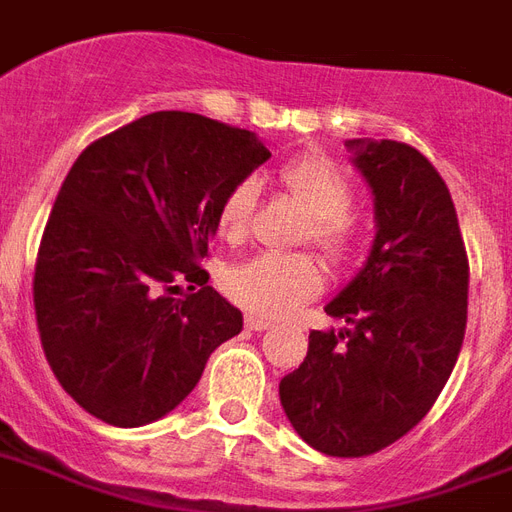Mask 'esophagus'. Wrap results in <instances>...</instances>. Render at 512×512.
<instances>
[{
  "label": "esophagus",
  "instance_id": "34e87169",
  "mask_svg": "<svg viewBox=\"0 0 512 512\" xmlns=\"http://www.w3.org/2000/svg\"><path fill=\"white\" fill-rule=\"evenodd\" d=\"M244 322H247L249 330H255V333H263V330H268V327H271V322H268V319L257 317V314H249Z\"/></svg>",
  "mask_w": 512,
  "mask_h": 512
}]
</instances>
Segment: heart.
Here are the masks:
<instances>
[{"label":"heart","mask_w":512,"mask_h":512,"mask_svg":"<svg viewBox=\"0 0 512 512\" xmlns=\"http://www.w3.org/2000/svg\"><path fill=\"white\" fill-rule=\"evenodd\" d=\"M282 185L292 201L311 217L306 241L330 260H343L349 255L357 239L354 217L349 214L354 187L341 166L322 155H308L282 171ZM255 204V179H241L230 187L217 214L225 239L239 241L247 236ZM225 290L236 303L255 314L284 317L322 290V271L314 257L265 252L233 265L225 276Z\"/></svg>","instance_id":"heart-1"}]
</instances>
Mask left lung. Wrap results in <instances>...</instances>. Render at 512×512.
I'll use <instances>...</instances> for the list:
<instances>
[{"mask_svg":"<svg viewBox=\"0 0 512 512\" xmlns=\"http://www.w3.org/2000/svg\"><path fill=\"white\" fill-rule=\"evenodd\" d=\"M373 193L368 260L325 306L279 400L292 429L327 456H368L419 424L443 392L467 325V252L435 166L403 142L349 139Z\"/></svg>","mask_w":512,"mask_h":512,"instance_id":"1","label":"left lung"}]
</instances>
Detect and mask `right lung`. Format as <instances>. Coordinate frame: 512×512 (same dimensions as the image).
<instances>
[{
	"label": "right lung",
	"mask_w": 512,
	"mask_h": 512,
	"mask_svg": "<svg viewBox=\"0 0 512 512\" xmlns=\"http://www.w3.org/2000/svg\"><path fill=\"white\" fill-rule=\"evenodd\" d=\"M268 158L252 131L195 112H152L80 152L42 233L34 311L83 411L112 427L163 419L241 333V311L198 263L225 193Z\"/></svg>",
	"instance_id": "1"
}]
</instances>
